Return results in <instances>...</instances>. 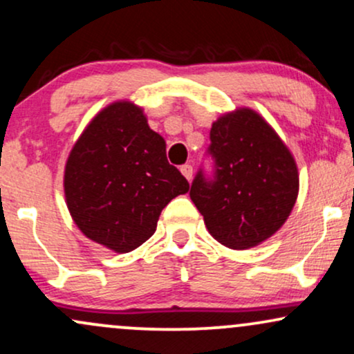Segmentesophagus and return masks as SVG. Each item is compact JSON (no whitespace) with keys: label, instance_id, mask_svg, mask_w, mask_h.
Returning a JSON list of instances; mask_svg holds the SVG:
<instances>
[{"label":"esophagus","instance_id":"esophagus-1","mask_svg":"<svg viewBox=\"0 0 354 354\" xmlns=\"http://www.w3.org/2000/svg\"><path fill=\"white\" fill-rule=\"evenodd\" d=\"M181 173H183V176L186 178V180L191 181V178H193V166H191V165H183L181 166Z\"/></svg>","mask_w":354,"mask_h":354}]
</instances>
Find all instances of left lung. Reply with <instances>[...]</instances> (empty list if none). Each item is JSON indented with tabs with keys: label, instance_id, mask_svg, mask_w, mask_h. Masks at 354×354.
<instances>
[{
	"label": "left lung",
	"instance_id": "obj_1",
	"mask_svg": "<svg viewBox=\"0 0 354 354\" xmlns=\"http://www.w3.org/2000/svg\"><path fill=\"white\" fill-rule=\"evenodd\" d=\"M209 140L214 174L206 178L203 169L198 171L191 200L221 245L258 246L281 228L298 198L293 154L265 118L250 108L218 118Z\"/></svg>",
	"mask_w": 354,
	"mask_h": 354
}]
</instances>
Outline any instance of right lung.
<instances>
[{
	"label": "right lung",
	"instance_id": "right-lung-1",
	"mask_svg": "<svg viewBox=\"0 0 354 354\" xmlns=\"http://www.w3.org/2000/svg\"><path fill=\"white\" fill-rule=\"evenodd\" d=\"M189 183L168 163L163 136L143 109L116 101L81 133L64 168V196L81 233L129 253L156 231L161 211Z\"/></svg>",
	"mask_w": 354,
	"mask_h": 354
}]
</instances>
